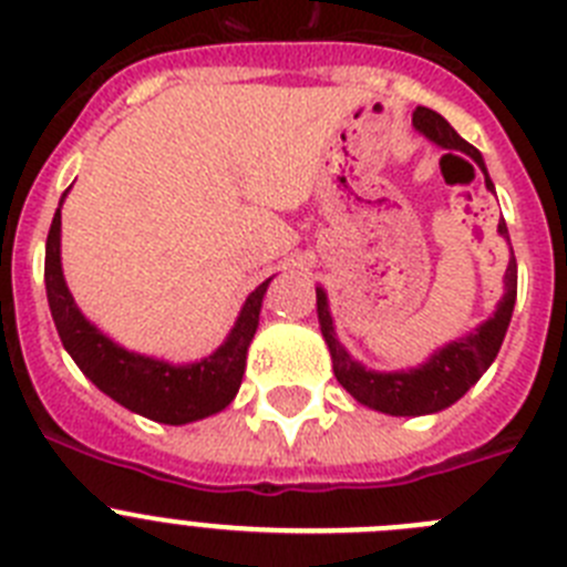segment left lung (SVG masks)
<instances>
[{"label": "left lung", "mask_w": 567, "mask_h": 567, "mask_svg": "<svg viewBox=\"0 0 567 567\" xmlns=\"http://www.w3.org/2000/svg\"><path fill=\"white\" fill-rule=\"evenodd\" d=\"M412 124L417 132L435 141V144L446 146V150H457L463 155L472 157L483 172V157L481 152L474 150L472 144H466L461 135H457L446 118H441L435 110H426V106H417L412 112ZM486 186H492L486 175ZM499 234L508 237L506 223L499 220ZM514 299H517V259L512 254V262L506 268V293L499 299L497 313L481 324V330L461 341H452L443 350H437L430 361L417 370L410 372H370L361 364H355L350 355H347L344 347L336 341L333 336V319H330L328 310V296L324 290L316 288V308H319V321H321V336L328 341L330 355H333V372L339 384L344 386L355 401H361L364 406H372L379 412H390V415H430V412L446 410L449 404H455L457 398L466 395L468 386L481 379L483 372L488 370V364L494 361V355L499 353V344L506 339L508 321H512Z\"/></svg>", "instance_id": "left-lung-1"}]
</instances>
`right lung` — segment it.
<instances>
[{"mask_svg": "<svg viewBox=\"0 0 567 567\" xmlns=\"http://www.w3.org/2000/svg\"><path fill=\"white\" fill-rule=\"evenodd\" d=\"M61 208L50 223L48 257H44V282H48V302L53 313L61 344L73 355L79 370L93 381L101 392L118 401L137 415L152 417L157 423H188L226 410L237 395L246 372V353L259 324V308L268 282L259 285L246 299L226 344L197 364L172 367L166 361L135 355L124 347L112 344L104 333L90 324L75 308L59 257Z\"/></svg>", "mask_w": 567, "mask_h": 567, "instance_id": "obj_1", "label": "right lung"}]
</instances>
